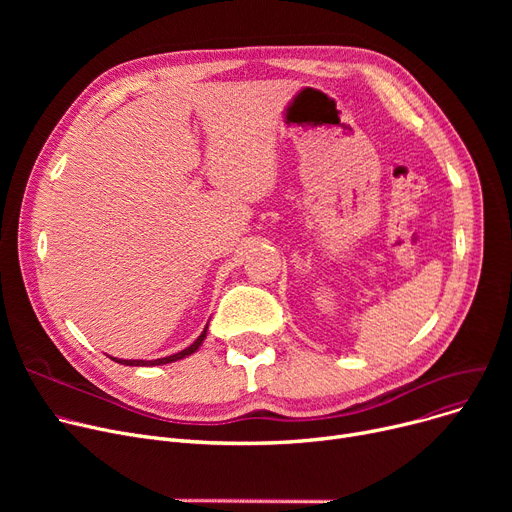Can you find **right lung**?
<instances>
[{"label": "right lung", "instance_id": "add662e5", "mask_svg": "<svg viewBox=\"0 0 512 512\" xmlns=\"http://www.w3.org/2000/svg\"><path fill=\"white\" fill-rule=\"evenodd\" d=\"M205 336H207V326H205V330L201 332V336L191 344V346H186L184 351H180V353H176V355H170V357H164V359H155V361H141V359H114L112 357V361H116V363H120V365H134V367H153V365H166V363H174V361H180V359H184V357H188V355H193V353H197L199 351V346L203 344V340H205Z\"/></svg>", "mask_w": 512, "mask_h": 512}]
</instances>
